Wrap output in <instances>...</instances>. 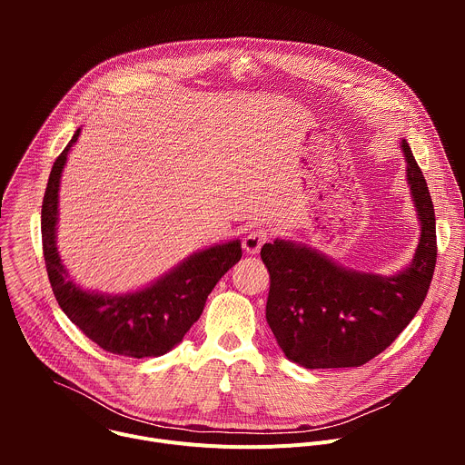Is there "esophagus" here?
Returning a JSON list of instances; mask_svg holds the SVG:
<instances>
[{"instance_id": "obj_1", "label": "esophagus", "mask_w": 465, "mask_h": 465, "mask_svg": "<svg viewBox=\"0 0 465 465\" xmlns=\"http://www.w3.org/2000/svg\"><path fill=\"white\" fill-rule=\"evenodd\" d=\"M269 239H271V232H269L267 228H255V230H252V232L244 237L242 248L246 250V253L255 255V253H259L261 246H262L264 242H267Z\"/></svg>"}]
</instances>
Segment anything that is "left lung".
<instances>
[{"instance_id": "8db88e82", "label": "left lung", "mask_w": 465, "mask_h": 465, "mask_svg": "<svg viewBox=\"0 0 465 465\" xmlns=\"http://www.w3.org/2000/svg\"><path fill=\"white\" fill-rule=\"evenodd\" d=\"M407 176L421 221L412 264L391 278L351 272L323 255L276 239L261 248L271 274L267 322L303 368L362 366L382 353L420 311L436 267V217L425 176L409 147Z\"/></svg>"}]
</instances>
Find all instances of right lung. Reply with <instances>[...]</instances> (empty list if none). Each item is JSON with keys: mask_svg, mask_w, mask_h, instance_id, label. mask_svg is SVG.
<instances>
[{"mask_svg": "<svg viewBox=\"0 0 465 465\" xmlns=\"http://www.w3.org/2000/svg\"><path fill=\"white\" fill-rule=\"evenodd\" d=\"M79 132L54 160L42 203V248L53 294L65 316L104 351L136 359L163 355L201 318L217 282L241 259V242L198 252L134 294L103 296L79 289L65 274L54 244L60 174Z\"/></svg>", "mask_w": 465, "mask_h": 465, "instance_id": "right-lung-1", "label": "right lung"}]
</instances>
